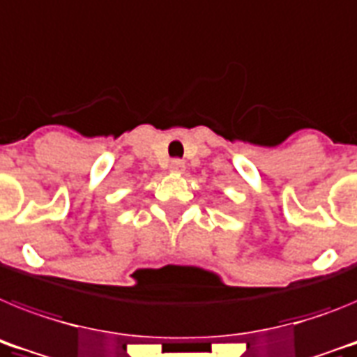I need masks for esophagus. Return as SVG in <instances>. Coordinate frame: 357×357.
Wrapping results in <instances>:
<instances>
[{"mask_svg":"<svg viewBox=\"0 0 357 357\" xmlns=\"http://www.w3.org/2000/svg\"><path fill=\"white\" fill-rule=\"evenodd\" d=\"M169 169H172L173 173H182L185 169L184 160H181V158H175V160H172V164H169Z\"/></svg>","mask_w":357,"mask_h":357,"instance_id":"esophagus-1","label":"esophagus"}]
</instances>
